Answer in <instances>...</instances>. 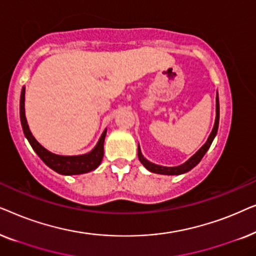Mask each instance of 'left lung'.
<instances>
[{"instance_id": "8db88e82", "label": "left lung", "mask_w": 256, "mask_h": 256, "mask_svg": "<svg viewBox=\"0 0 256 256\" xmlns=\"http://www.w3.org/2000/svg\"><path fill=\"white\" fill-rule=\"evenodd\" d=\"M216 115L214 126H213V129H212L211 134H210V136H208V141H206L205 144L202 146L194 156L190 157V158H188L185 163L180 164V166H157V164H154L152 162H149L146 158H144V156L142 155L141 149H140V146H138V155L140 162H141L149 171H152V172H154V174H182L188 172V171H190L191 169H194V168L197 166L199 162H200L202 158L206 154V152H208L210 146H211L213 140H214L216 135V132H218V126H219V98H218V94H216Z\"/></svg>"}]
</instances>
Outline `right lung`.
Instances as JSON below:
<instances>
[{
  "label": "right lung",
  "instance_id": "right-lung-1",
  "mask_svg": "<svg viewBox=\"0 0 256 256\" xmlns=\"http://www.w3.org/2000/svg\"><path fill=\"white\" fill-rule=\"evenodd\" d=\"M24 100H26V87H23L20 92V124H22L23 132L28 138V141L32 146V149L36 152L40 160L46 164L48 168L60 174H82L90 172L94 169H96L100 166L101 160L104 157V142L106 138L107 129H104L102 135L98 141L96 146H94L92 152L84 154V155L78 156H62L52 154L40 146L37 142V140L31 134L29 126H28L26 118V108H24Z\"/></svg>",
  "mask_w": 256,
  "mask_h": 256
}]
</instances>
